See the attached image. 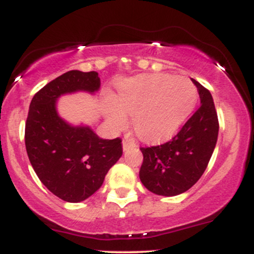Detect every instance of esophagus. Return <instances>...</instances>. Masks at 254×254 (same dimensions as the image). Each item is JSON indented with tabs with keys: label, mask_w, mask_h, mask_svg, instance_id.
I'll return each instance as SVG.
<instances>
[{
	"label": "esophagus",
	"mask_w": 254,
	"mask_h": 254,
	"mask_svg": "<svg viewBox=\"0 0 254 254\" xmlns=\"http://www.w3.org/2000/svg\"><path fill=\"white\" fill-rule=\"evenodd\" d=\"M133 147H136V143L132 141V139H127V138L123 139V150L124 151L129 150L130 148H133Z\"/></svg>",
	"instance_id": "1"
}]
</instances>
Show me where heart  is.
<instances>
[{
  "label": "heart",
  "instance_id": "1",
  "mask_svg": "<svg viewBox=\"0 0 254 254\" xmlns=\"http://www.w3.org/2000/svg\"><path fill=\"white\" fill-rule=\"evenodd\" d=\"M194 83L185 76L149 74L119 84L117 103L106 105L107 122L121 129L131 116L136 133L145 141H160L176 133L197 103Z\"/></svg>",
  "mask_w": 254,
  "mask_h": 254
}]
</instances>
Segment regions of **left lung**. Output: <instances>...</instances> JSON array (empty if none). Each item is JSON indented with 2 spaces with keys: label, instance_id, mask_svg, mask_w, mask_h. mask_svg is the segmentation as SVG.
I'll use <instances>...</instances> for the list:
<instances>
[{
  "label": "left lung",
  "instance_id": "left-lung-1",
  "mask_svg": "<svg viewBox=\"0 0 254 254\" xmlns=\"http://www.w3.org/2000/svg\"><path fill=\"white\" fill-rule=\"evenodd\" d=\"M191 80L199 94L198 110L171 141L141 148L139 179L159 196H177L191 189L205 171L217 142L218 119L210 92Z\"/></svg>",
  "mask_w": 254,
  "mask_h": 254
}]
</instances>
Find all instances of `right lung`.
<instances>
[{
	"label": "right lung",
	"mask_w": 254,
	"mask_h": 254,
	"mask_svg": "<svg viewBox=\"0 0 254 254\" xmlns=\"http://www.w3.org/2000/svg\"><path fill=\"white\" fill-rule=\"evenodd\" d=\"M99 88L97 71L70 70L43 87L31 101L25 127L28 159L45 188L65 202H82L97 192L123 154L121 138L104 139L89 125H72L58 115L62 95L94 94Z\"/></svg>",
	"instance_id": "add662e5"
}]
</instances>
